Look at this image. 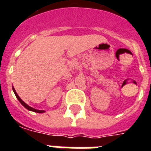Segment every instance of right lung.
<instances>
[{
	"label": "right lung",
	"instance_id": "1",
	"mask_svg": "<svg viewBox=\"0 0 151 151\" xmlns=\"http://www.w3.org/2000/svg\"><path fill=\"white\" fill-rule=\"evenodd\" d=\"M13 91H14V92L15 95H16V97H17V99H18V101L21 103V104L24 107V108H26L27 110H29V111H35V112H38V113H43V112H45V111H43V110H37V109H35V108H31V107H30L29 105H27L26 103H25L24 101H22L21 99V98L18 96V95L17 94V92H16V91H15L14 87L13 86Z\"/></svg>",
	"mask_w": 151,
	"mask_h": 151
}]
</instances>
